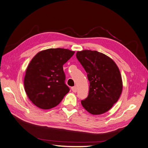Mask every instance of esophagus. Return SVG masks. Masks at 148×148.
<instances>
[{
    "label": "esophagus",
    "mask_w": 148,
    "mask_h": 148,
    "mask_svg": "<svg viewBox=\"0 0 148 148\" xmlns=\"http://www.w3.org/2000/svg\"><path fill=\"white\" fill-rule=\"evenodd\" d=\"M72 90L73 92H76V91H77V87H76V86H73V87H72Z\"/></svg>",
    "instance_id": "34e87169"
}]
</instances>
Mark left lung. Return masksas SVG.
<instances>
[{
    "label": "left lung",
    "mask_w": 148,
    "mask_h": 148,
    "mask_svg": "<svg viewBox=\"0 0 148 148\" xmlns=\"http://www.w3.org/2000/svg\"><path fill=\"white\" fill-rule=\"evenodd\" d=\"M76 57L87 73L90 81L88 97L81 101L92 115L104 114L114 106L123 91V81L116 64L97 51H77Z\"/></svg>",
    "instance_id": "8db88e82"
}]
</instances>
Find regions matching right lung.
Here are the masks:
<instances>
[{"label": "right lung", "instance_id": "obj_1", "mask_svg": "<svg viewBox=\"0 0 148 148\" xmlns=\"http://www.w3.org/2000/svg\"><path fill=\"white\" fill-rule=\"evenodd\" d=\"M75 54L64 48L43 50L34 56L25 71L24 90L30 100L39 108L57 106L69 92L65 84L63 66Z\"/></svg>", "mask_w": 148, "mask_h": 148}]
</instances>
